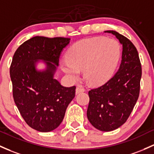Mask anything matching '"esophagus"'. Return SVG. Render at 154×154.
Masks as SVG:
<instances>
[{"mask_svg":"<svg viewBox=\"0 0 154 154\" xmlns=\"http://www.w3.org/2000/svg\"><path fill=\"white\" fill-rule=\"evenodd\" d=\"M85 91V89L83 88L82 87H80V86H78V87H77V88H76V94H80V93H82V92H84Z\"/></svg>","mask_w":154,"mask_h":154,"instance_id":"1","label":"esophagus"}]
</instances>
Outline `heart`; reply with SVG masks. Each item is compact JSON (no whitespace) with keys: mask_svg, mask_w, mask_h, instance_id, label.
I'll return each instance as SVG.
<instances>
[{"mask_svg":"<svg viewBox=\"0 0 154 154\" xmlns=\"http://www.w3.org/2000/svg\"><path fill=\"white\" fill-rule=\"evenodd\" d=\"M121 45L117 40L105 37H94L77 42L69 50L67 60L60 62L64 73L72 80L80 77L91 85H101L114 74L121 58Z\"/></svg>","mask_w":154,"mask_h":154,"instance_id":"heart-1","label":"heart"}]
</instances>
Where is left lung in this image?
I'll list each match as a JSON object with an SVG mask.
<instances>
[{
    "instance_id": "1",
    "label": "left lung",
    "mask_w": 154,
    "mask_h": 154,
    "mask_svg": "<svg viewBox=\"0 0 154 154\" xmlns=\"http://www.w3.org/2000/svg\"><path fill=\"white\" fill-rule=\"evenodd\" d=\"M104 33H112L118 38L123 47L122 58L119 69L110 80L89 91L87 117L96 129L110 131L126 122L137 101L142 68L132 42L115 30Z\"/></svg>"
}]
</instances>
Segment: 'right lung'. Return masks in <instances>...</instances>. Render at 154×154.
Masks as SVG:
<instances>
[{
    "label": "right lung",
    "instance_id": "obj_1",
    "mask_svg": "<svg viewBox=\"0 0 154 154\" xmlns=\"http://www.w3.org/2000/svg\"><path fill=\"white\" fill-rule=\"evenodd\" d=\"M70 38L36 36L25 42L14 52L10 66L13 97L28 126L48 132L61 124L75 86L64 87L55 78L62 51ZM45 66L38 69V64Z\"/></svg>",
    "mask_w": 154,
    "mask_h": 154
}]
</instances>
